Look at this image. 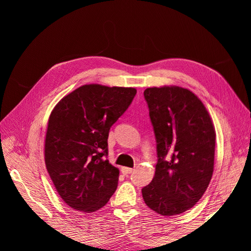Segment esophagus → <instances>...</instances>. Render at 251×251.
I'll return each mask as SVG.
<instances>
[{
	"instance_id": "esophagus-1",
	"label": "esophagus",
	"mask_w": 251,
	"mask_h": 251,
	"mask_svg": "<svg viewBox=\"0 0 251 251\" xmlns=\"http://www.w3.org/2000/svg\"><path fill=\"white\" fill-rule=\"evenodd\" d=\"M134 170L131 169V168H121V172H123L125 175H127V174H131Z\"/></svg>"
}]
</instances>
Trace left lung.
Listing matches in <instances>:
<instances>
[{
    "mask_svg": "<svg viewBox=\"0 0 251 251\" xmlns=\"http://www.w3.org/2000/svg\"><path fill=\"white\" fill-rule=\"evenodd\" d=\"M157 142L155 176L142 188L148 206L161 216L182 214L198 202L214 172L216 131L203 102L177 86L144 91Z\"/></svg>",
    "mask_w": 251,
    "mask_h": 251,
    "instance_id": "left-lung-1",
    "label": "left lung"
}]
</instances>
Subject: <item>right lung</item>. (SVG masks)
<instances>
[{"label":"right lung","mask_w":251,"mask_h":251,"mask_svg":"<svg viewBox=\"0 0 251 251\" xmlns=\"http://www.w3.org/2000/svg\"><path fill=\"white\" fill-rule=\"evenodd\" d=\"M136 92L135 88L91 83L66 95L52 110L45 139V163L68 206L93 212L115 193L119 170L104 158L109 132Z\"/></svg>","instance_id":"right-lung-1"}]
</instances>
